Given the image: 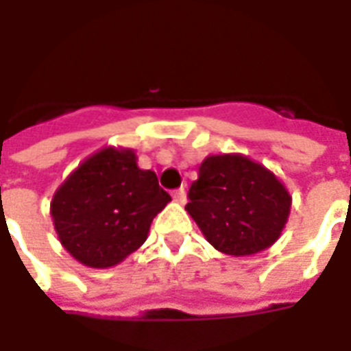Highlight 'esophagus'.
<instances>
[{
  "instance_id": "34e87169",
  "label": "esophagus",
  "mask_w": 351,
  "mask_h": 351,
  "mask_svg": "<svg viewBox=\"0 0 351 351\" xmlns=\"http://www.w3.org/2000/svg\"><path fill=\"white\" fill-rule=\"evenodd\" d=\"M173 199H175L176 203L184 205V203H186V190H184V188H178V190L173 191Z\"/></svg>"
}]
</instances>
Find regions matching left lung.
I'll return each mask as SVG.
<instances>
[{"label": "left lung", "mask_w": 351, "mask_h": 351, "mask_svg": "<svg viewBox=\"0 0 351 351\" xmlns=\"http://www.w3.org/2000/svg\"><path fill=\"white\" fill-rule=\"evenodd\" d=\"M188 197L186 210L206 241L235 258L271 248L291 208L276 175L243 154L206 156Z\"/></svg>", "instance_id": "8db88e82"}]
</instances>
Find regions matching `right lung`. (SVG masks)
I'll list each match as a JSON object with an SVG mask.
<instances>
[{
	"instance_id": "1",
	"label": "right lung",
	"mask_w": 351,
	"mask_h": 351,
	"mask_svg": "<svg viewBox=\"0 0 351 351\" xmlns=\"http://www.w3.org/2000/svg\"><path fill=\"white\" fill-rule=\"evenodd\" d=\"M171 195L131 148L105 146L80 163L50 203L58 239L79 263L108 269L143 246Z\"/></svg>"
}]
</instances>
